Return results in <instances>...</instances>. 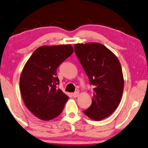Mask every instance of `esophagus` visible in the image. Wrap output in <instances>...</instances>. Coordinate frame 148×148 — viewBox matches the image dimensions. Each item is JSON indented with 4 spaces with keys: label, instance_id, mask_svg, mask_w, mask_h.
<instances>
[{
    "label": "esophagus",
    "instance_id": "obj_1",
    "mask_svg": "<svg viewBox=\"0 0 148 148\" xmlns=\"http://www.w3.org/2000/svg\"><path fill=\"white\" fill-rule=\"evenodd\" d=\"M79 92H75L74 93H73V96L74 97V98H77L79 96Z\"/></svg>",
    "mask_w": 148,
    "mask_h": 148
}]
</instances>
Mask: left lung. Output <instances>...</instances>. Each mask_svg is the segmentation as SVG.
<instances>
[{"label": "left lung", "mask_w": 148, "mask_h": 148, "mask_svg": "<svg viewBox=\"0 0 148 148\" xmlns=\"http://www.w3.org/2000/svg\"><path fill=\"white\" fill-rule=\"evenodd\" d=\"M75 52L94 86L92 102L84 113L100 121L118 107L124 89L122 68L118 58L100 43L76 44Z\"/></svg>", "instance_id": "1"}]
</instances>
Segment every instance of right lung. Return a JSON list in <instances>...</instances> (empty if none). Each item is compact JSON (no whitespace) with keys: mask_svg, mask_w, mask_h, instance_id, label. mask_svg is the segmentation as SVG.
I'll return each instance as SVG.
<instances>
[{"mask_svg":"<svg viewBox=\"0 0 148 148\" xmlns=\"http://www.w3.org/2000/svg\"><path fill=\"white\" fill-rule=\"evenodd\" d=\"M73 52L70 44L43 46L33 52L24 66L19 82L22 98L30 112L41 120L57 117L68 100L58 88L56 69Z\"/></svg>","mask_w":148,"mask_h":148,"instance_id":"1","label":"right lung"}]
</instances>
